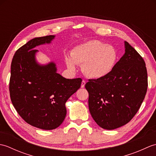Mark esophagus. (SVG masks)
<instances>
[{"instance_id":"obj_1","label":"esophagus","mask_w":156,"mask_h":156,"mask_svg":"<svg viewBox=\"0 0 156 156\" xmlns=\"http://www.w3.org/2000/svg\"><path fill=\"white\" fill-rule=\"evenodd\" d=\"M85 84H86V81L83 80L82 82V84H81V88H84L85 87Z\"/></svg>"}]
</instances>
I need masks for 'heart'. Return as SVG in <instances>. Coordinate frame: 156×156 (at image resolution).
<instances>
[{
	"mask_svg": "<svg viewBox=\"0 0 156 156\" xmlns=\"http://www.w3.org/2000/svg\"><path fill=\"white\" fill-rule=\"evenodd\" d=\"M71 57L66 58V65L70 70H75L76 64H83L82 71L88 77L98 79L112 70L117 53L111 45L99 40H90L75 47Z\"/></svg>",
	"mask_w": 156,
	"mask_h": 156,
	"instance_id": "obj_1",
	"label": "heart"
}]
</instances>
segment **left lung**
I'll list each match as a JSON object with an SVG mask.
<instances>
[{"label":"left lung","instance_id":"left-lung-1","mask_svg":"<svg viewBox=\"0 0 156 156\" xmlns=\"http://www.w3.org/2000/svg\"><path fill=\"white\" fill-rule=\"evenodd\" d=\"M125 54L103 78L89 80L88 107L101 127L112 130L130 121L140 109L147 89V74L141 56L127 41Z\"/></svg>","mask_w":156,"mask_h":156}]
</instances>
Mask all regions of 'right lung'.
Segmentation results:
<instances>
[{
    "mask_svg": "<svg viewBox=\"0 0 156 156\" xmlns=\"http://www.w3.org/2000/svg\"><path fill=\"white\" fill-rule=\"evenodd\" d=\"M55 35L35 37L13 56L10 97L19 115L34 127L44 130L58 127L66 115V102L81 86L82 79H66L57 73L54 62L40 64L37 46L49 44Z\"/></svg>",
    "mask_w": 156,
    "mask_h": 156,
    "instance_id": "1",
    "label": "right lung"
}]
</instances>
